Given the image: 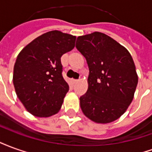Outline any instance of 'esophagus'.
<instances>
[{
  "label": "esophagus",
  "mask_w": 152,
  "mask_h": 152,
  "mask_svg": "<svg viewBox=\"0 0 152 152\" xmlns=\"http://www.w3.org/2000/svg\"><path fill=\"white\" fill-rule=\"evenodd\" d=\"M72 82L73 85H76V83L78 82V80H72Z\"/></svg>",
  "instance_id": "obj_1"
}]
</instances>
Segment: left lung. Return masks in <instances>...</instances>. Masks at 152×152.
<instances>
[{"instance_id":"1","label":"left lung","mask_w":152,"mask_h":152,"mask_svg":"<svg viewBox=\"0 0 152 152\" xmlns=\"http://www.w3.org/2000/svg\"><path fill=\"white\" fill-rule=\"evenodd\" d=\"M76 47L89 66L87 92L80 98L83 113L98 124L121 117L133 101L138 77L127 49L94 31L77 37Z\"/></svg>"}]
</instances>
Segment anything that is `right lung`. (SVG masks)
I'll list each match as a JSON object with an SVG mask.
<instances>
[{
  "mask_svg": "<svg viewBox=\"0 0 152 152\" xmlns=\"http://www.w3.org/2000/svg\"><path fill=\"white\" fill-rule=\"evenodd\" d=\"M76 37L54 30L40 35L18 53L13 83L28 112L50 117L59 112L69 86L62 76L61 57L75 47Z\"/></svg>",
  "mask_w": 152,
  "mask_h": 152,
  "instance_id": "add662e5",
  "label": "right lung"
}]
</instances>
